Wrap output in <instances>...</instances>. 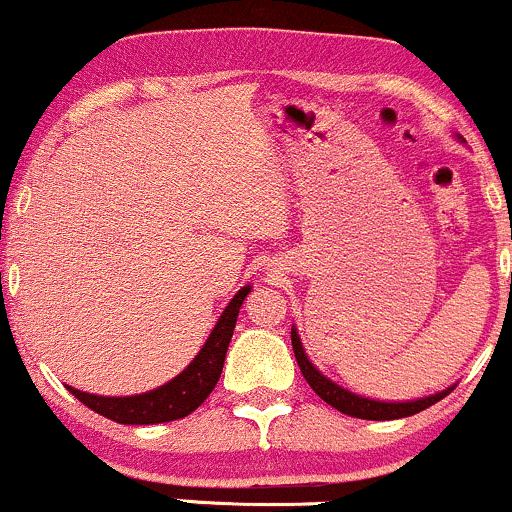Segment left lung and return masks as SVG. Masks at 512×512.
Masks as SVG:
<instances>
[{"label": "left lung", "mask_w": 512, "mask_h": 512, "mask_svg": "<svg viewBox=\"0 0 512 512\" xmlns=\"http://www.w3.org/2000/svg\"><path fill=\"white\" fill-rule=\"evenodd\" d=\"M457 140L466 143L462 136H457ZM291 345H294L296 362H299L301 374H303V379L308 381V386H311V389L316 391L318 396L328 403V406L338 408L340 413L352 415V418H362V420L408 418V415H415V413L425 411V408L435 406L440 398H445L447 393L454 389V386H449V389L430 393V396H425V398H415V401H376V398L359 396V393L345 389V386H340V384H335L333 379H328V376L320 372L316 364L308 359L306 350H303V342L299 338V330H296V325H291Z\"/></svg>", "instance_id": "1"}]
</instances>
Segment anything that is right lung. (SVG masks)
<instances>
[{
  "label": "right lung",
  "mask_w": 512,
  "mask_h": 512,
  "mask_svg": "<svg viewBox=\"0 0 512 512\" xmlns=\"http://www.w3.org/2000/svg\"><path fill=\"white\" fill-rule=\"evenodd\" d=\"M250 289L252 286L245 284L230 299L228 306L223 308L221 318L213 325L204 347L199 350V355L184 367V372H179L167 384L157 386L153 391L136 393V396H97V393L80 391L75 386H67V389H70L72 396L80 398L84 406L92 408L94 413L121 425H155L184 418V415L196 411L209 398V393L216 389L223 372V362H226L230 338H233L235 320H238L240 306H243Z\"/></svg>",
  "instance_id": "right-lung-1"
}]
</instances>
